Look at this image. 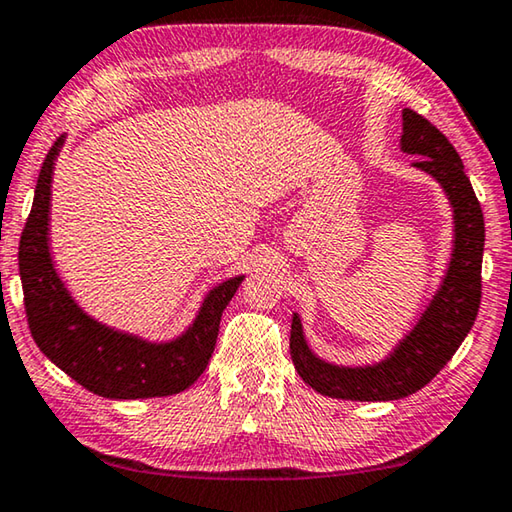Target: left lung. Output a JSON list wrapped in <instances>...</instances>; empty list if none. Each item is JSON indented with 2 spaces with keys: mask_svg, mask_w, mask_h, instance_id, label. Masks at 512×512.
<instances>
[{
  "mask_svg": "<svg viewBox=\"0 0 512 512\" xmlns=\"http://www.w3.org/2000/svg\"><path fill=\"white\" fill-rule=\"evenodd\" d=\"M401 150L417 154L415 168L437 182L453 207V250L440 289L399 346L367 367H339L316 358L305 342L298 314L291 319V360L307 385L330 399L394 401L431 383L472 330L481 305L485 246L483 209L449 139L417 111L403 109Z\"/></svg>",
  "mask_w": 512,
  "mask_h": 512,
  "instance_id": "1",
  "label": "left lung"
}]
</instances>
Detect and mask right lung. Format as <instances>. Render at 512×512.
<instances>
[{"label": "right lung", "instance_id": "obj_1", "mask_svg": "<svg viewBox=\"0 0 512 512\" xmlns=\"http://www.w3.org/2000/svg\"><path fill=\"white\" fill-rule=\"evenodd\" d=\"M61 145L63 136L40 166L34 205L20 237L18 262L31 337L56 367L104 399L180 394L209 364L223 310L237 294L243 275L209 291L196 321L173 342H145L95 321L68 294L50 255L52 173Z\"/></svg>", "mask_w": 512, "mask_h": 512}]
</instances>
